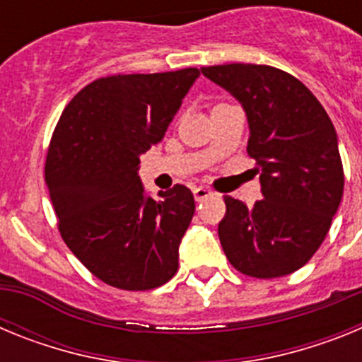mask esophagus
<instances>
[{"instance_id":"1","label":"esophagus","mask_w":362,"mask_h":362,"mask_svg":"<svg viewBox=\"0 0 362 362\" xmlns=\"http://www.w3.org/2000/svg\"><path fill=\"white\" fill-rule=\"evenodd\" d=\"M210 196H214V192L210 190V188H206V187L194 188V197H196L197 203H199V201H204L206 197H210Z\"/></svg>"}]
</instances>
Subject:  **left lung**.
<instances>
[{
	"label": "left lung",
	"mask_w": 362,
	"mask_h": 362,
	"mask_svg": "<svg viewBox=\"0 0 362 362\" xmlns=\"http://www.w3.org/2000/svg\"><path fill=\"white\" fill-rule=\"evenodd\" d=\"M201 72L243 105L250 127L246 152L261 170L263 199L252 209L225 196L221 246L245 276H288L317 252L343 197L334 124L317 98L276 66L230 63Z\"/></svg>",
	"instance_id": "8db88e82"
}]
</instances>
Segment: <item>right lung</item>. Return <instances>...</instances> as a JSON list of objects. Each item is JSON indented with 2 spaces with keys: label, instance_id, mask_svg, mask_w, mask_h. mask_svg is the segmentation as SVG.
Returning a JSON list of instances; mask_svg holds the SVG:
<instances>
[{
  "label": "right lung",
  "instance_id": "1",
  "mask_svg": "<svg viewBox=\"0 0 362 362\" xmlns=\"http://www.w3.org/2000/svg\"><path fill=\"white\" fill-rule=\"evenodd\" d=\"M197 78V69H183L95 79L54 129L45 181L57 228L90 274L114 288L145 292L177 272L194 196L175 185L146 197L137 168Z\"/></svg>",
  "mask_w": 362,
  "mask_h": 362
}]
</instances>
